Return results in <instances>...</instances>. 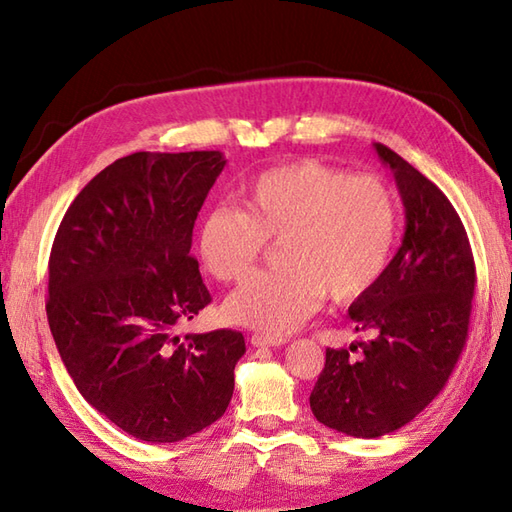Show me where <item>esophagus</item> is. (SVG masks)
<instances>
[{
  "label": "esophagus",
  "instance_id": "esophagus-1",
  "mask_svg": "<svg viewBox=\"0 0 512 512\" xmlns=\"http://www.w3.org/2000/svg\"><path fill=\"white\" fill-rule=\"evenodd\" d=\"M250 343L255 347H281L286 345V336H270V334H253Z\"/></svg>",
  "mask_w": 512,
  "mask_h": 512
}]
</instances>
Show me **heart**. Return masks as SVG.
<instances>
[{
    "label": "heart",
    "mask_w": 512,
    "mask_h": 512,
    "mask_svg": "<svg viewBox=\"0 0 512 512\" xmlns=\"http://www.w3.org/2000/svg\"><path fill=\"white\" fill-rule=\"evenodd\" d=\"M244 209L215 206L198 228V255L217 281L242 279L268 239L284 268L250 275L226 299V317L286 336L328 297L350 303L385 275L398 237V204L376 176L317 160L273 167L239 191Z\"/></svg>",
    "instance_id": "1"
}]
</instances>
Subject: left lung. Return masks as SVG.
Listing matches in <instances>:
<instances>
[{
  "instance_id": "1",
  "label": "left lung",
  "mask_w": 512,
  "mask_h": 512,
  "mask_svg": "<svg viewBox=\"0 0 512 512\" xmlns=\"http://www.w3.org/2000/svg\"><path fill=\"white\" fill-rule=\"evenodd\" d=\"M374 149L394 171L405 235L385 275L347 310L352 330L372 339L328 347L310 394L314 418L352 438L405 427L440 394L469 336L475 295L471 244L447 195L396 151Z\"/></svg>"
}]
</instances>
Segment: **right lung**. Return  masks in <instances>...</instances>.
<instances>
[{
  "mask_svg": "<svg viewBox=\"0 0 512 512\" xmlns=\"http://www.w3.org/2000/svg\"><path fill=\"white\" fill-rule=\"evenodd\" d=\"M222 151H136L65 211L48 262V323L90 405L145 442H180L231 402L242 332L187 334L211 295L189 255Z\"/></svg>",
  "mask_w": 512,
  "mask_h": 512,
  "instance_id": "1",
  "label": "right lung"
}]
</instances>
